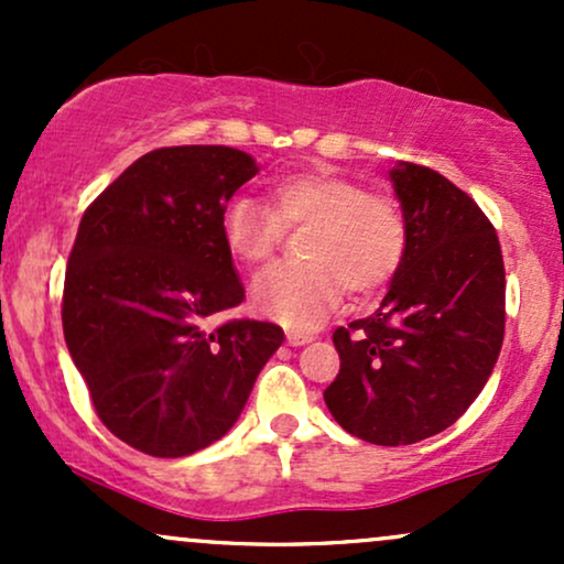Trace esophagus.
<instances>
[{
  "instance_id": "obj_1",
  "label": "esophagus",
  "mask_w": 564,
  "mask_h": 564,
  "mask_svg": "<svg viewBox=\"0 0 564 564\" xmlns=\"http://www.w3.org/2000/svg\"><path fill=\"white\" fill-rule=\"evenodd\" d=\"M286 341L291 347H302V345H307V341H313V336L302 334V332H286Z\"/></svg>"
}]
</instances>
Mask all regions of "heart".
<instances>
[{
  "label": "heart",
  "mask_w": 564,
  "mask_h": 564,
  "mask_svg": "<svg viewBox=\"0 0 564 564\" xmlns=\"http://www.w3.org/2000/svg\"><path fill=\"white\" fill-rule=\"evenodd\" d=\"M268 206L230 198L219 215L225 249L257 268L273 260L283 230L304 228V262L275 264L257 278L251 300L262 315L291 328H315L339 302L341 289L368 296L392 281L405 257L408 225L387 193L323 170L289 172L268 183Z\"/></svg>",
  "instance_id": "heart-1"
}]
</instances>
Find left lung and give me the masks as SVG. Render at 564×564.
Returning a JSON list of instances; mask_svg holds the SVG:
<instances>
[{"mask_svg":"<svg viewBox=\"0 0 564 564\" xmlns=\"http://www.w3.org/2000/svg\"><path fill=\"white\" fill-rule=\"evenodd\" d=\"M390 180L405 257L377 313L334 332L341 366L323 400L349 435L411 445L482 392L503 345L507 275L496 228L462 187L408 161Z\"/></svg>","mask_w":564,"mask_h":564,"instance_id":"left-lung-1","label":"left lung"}]
</instances>
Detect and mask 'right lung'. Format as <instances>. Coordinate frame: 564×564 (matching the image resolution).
<instances>
[{
    "mask_svg": "<svg viewBox=\"0 0 564 564\" xmlns=\"http://www.w3.org/2000/svg\"><path fill=\"white\" fill-rule=\"evenodd\" d=\"M257 172L238 148H159L79 223L63 334L100 422L148 456H191L223 437L283 341L268 321L212 328L243 302L219 215Z\"/></svg>",
    "mask_w": 564,
    "mask_h": 564,
    "instance_id": "obj_1",
    "label": "right lung"
}]
</instances>
